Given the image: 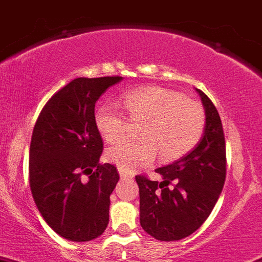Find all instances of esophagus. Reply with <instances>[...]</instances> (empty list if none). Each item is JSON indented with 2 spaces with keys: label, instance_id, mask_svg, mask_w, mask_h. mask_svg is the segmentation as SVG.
<instances>
[{
  "label": "esophagus",
  "instance_id": "1",
  "mask_svg": "<svg viewBox=\"0 0 262 262\" xmlns=\"http://www.w3.org/2000/svg\"><path fill=\"white\" fill-rule=\"evenodd\" d=\"M118 171H120V177H121V179H132V178H134V175H132V174H130V172H126V171H123V170H121V169H120V170H118Z\"/></svg>",
  "mask_w": 262,
  "mask_h": 262
}]
</instances>
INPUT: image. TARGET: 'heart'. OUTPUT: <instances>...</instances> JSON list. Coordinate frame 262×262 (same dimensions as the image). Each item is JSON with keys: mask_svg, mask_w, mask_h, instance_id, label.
<instances>
[{"mask_svg": "<svg viewBox=\"0 0 262 262\" xmlns=\"http://www.w3.org/2000/svg\"><path fill=\"white\" fill-rule=\"evenodd\" d=\"M131 122H141L139 140H125L107 151V159L123 171L147 165L159 152L163 161L183 158L203 137L207 115L203 106L178 92L163 87H144L122 96ZM94 125L106 141L122 139L128 127L125 113L111 104L94 112Z\"/></svg>", "mask_w": 262, "mask_h": 262, "instance_id": "1", "label": "heart"}]
</instances>
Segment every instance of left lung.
<instances>
[{
	"label": "left lung",
	"instance_id": "1",
	"mask_svg": "<svg viewBox=\"0 0 262 262\" xmlns=\"http://www.w3.org/2000/svg\"><path fill=\"white\" fill-rule=\"evenodd\" d=\"M207 125L201 142L184 158L156 169L163 182L136 175L140 223L159 241H178L201 227L211 214L226 180V141L222 121L211 99L196 90Z\"/></svg>",
	"mask_w": 262,
	"mask_h": 262
}]
</instances>
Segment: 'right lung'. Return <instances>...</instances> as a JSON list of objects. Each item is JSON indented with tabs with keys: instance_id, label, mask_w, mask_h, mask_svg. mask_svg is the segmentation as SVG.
I'll use <instances>...</instances> for the list:
<instances>
[{
	"instance_id": "obj_1",
	"label": "right lung",
	"mask_w": 262,
	"mask_h": 262,
	"mask_svg": "<svg viewBox=\"0 0 262 262\" xmlns=\"http://www.w3.org/2000/svg\"><path fill=\"white\" fill-rule=\"evenodd\" d=\"M122 77L75 78L51 96L34 126L29 180L35 204L59 236L77 242L101 236L110 195L120 175L99 164L103 151L94 125L97 99Z\"/></svg>"
}]
</instances>
